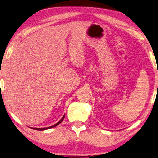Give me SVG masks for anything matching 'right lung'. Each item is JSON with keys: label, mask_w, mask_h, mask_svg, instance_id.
Returning a JSON list of instances; mask_svg holds the SVG:
<instances>
[{"label": "right lung", "mask_w": 158, "mask_h": 158, "mask_svg": "<svg viewBox=\"0 0 158 158\" xmlns=\"http://www.w3.org/2000/svg\"><path fill=\"white\" fill-rule=\"evenodd\" d=\"M64 117H65V115L63 116V117H62V119H60V120L58 123H57L56 124H55V125H52V126H50V127H43V128H35V127H33V130H37V131H44V130H47V129H50V128H52V127H55V126H57V125H58L59 124H60L62 122H63V119H64Z\"/></svg>", "instance_id": "right-lung-1"}]
</instances>
